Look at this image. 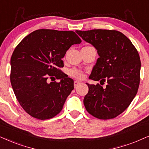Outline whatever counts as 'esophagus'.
Segmentation results:
<instances>
[{"label":"esophagus","mask_w":149,"mask_h":149,"mask_svg":"<svg viewBox=\"0 0 149 149\" xmlns=\"http://www.w3.org/2000/svg\"><path fill=\"white\" fill-rule=\"evenodd\" d=\"M81 84V82H80V81H78V80H75L74 81V87L76 88L77 86L80 85V84Z\"/></svg>","instance_id":"1"}]
</instances>
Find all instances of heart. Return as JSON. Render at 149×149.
I'll use <instances>...</instances> for the list:
<instances>
[{
	"label": "heart",
	"mask_w": 149,
	"mask_h": 149,
	"mask_svg": "<svg viewBox=\"0 0 149 149\" xmlns=\"http://www.w3.org/2000/svg\"><path fill=\"white\" fill-rule=\"evenodd\" d=\"M69 73L71 77H73V78H76L78 79H82L84 76L83 72H82L81 71L77 70L76 69H71V70L69 71Z\"/></svg>",
	"instance_id": "heart-1"
}]
</instances>
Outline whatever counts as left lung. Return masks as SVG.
Masks as SVG:
<instances>
[{"instance_id": "left-lung-1", "label": "left lung", "mask_w": 149, "mask_h": 149, "mask_svg": "<svg viewBox=\"0 0 149 149\" xmlns=\"http://www.w3.org/2000/svg\"><path fill=\"white\" fill-rule=\"evenodd\" d=\"M76 33L93 45L100 56L89 79L107 83L106 87L86 83L88 91L84 98V107L98 119L116 118L128 108L138 90L141 68L138 52L131 40L116 30H77Z\"/></svg>"}]
</instances>
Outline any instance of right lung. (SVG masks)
<instances>
[{
	"label": "right lung",
	"instance_id": "1",
	"mask_svg": "<svg viewBox=\"0 0 149 149\" xmlns=\"http://www.w3.org/2000/svg\"><path fill=\"white\" fill-rule=\"evenodd\" d=\"M82 42L74 31L38 29L24 37L11 58L10 81L22 109L39 120L54 118L73 89V80L59 68L71 45ZM61 79L59 83L54 81ZM52 82H48V80Z\"/></svg>",
	"mask_w": 149,
	"mask_h": 149
}]
</instances>
